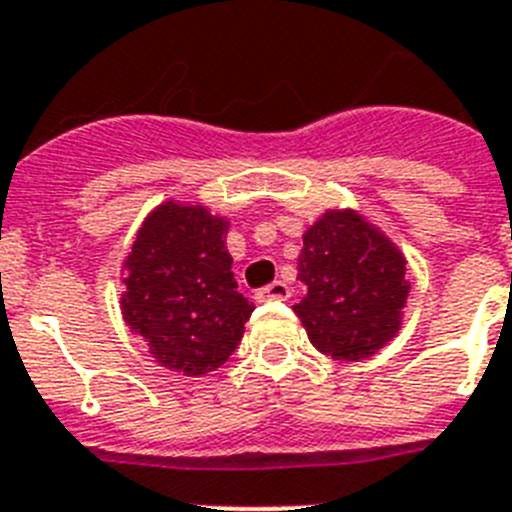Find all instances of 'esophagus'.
Masks as SVG:
<instances>
[{"mask_svg": "<svg viewBox=\"0 0 512 512\" xmlns=\"http://www.w3.org/2000/svg\"><path fill=\"white\" fill-rule=\"evenodd\" d=\"M288 296H291V288H288L283 281L270 283L268 288H260V291L255 293L257 301H286Z\"/></svg>", "mask_w": 512, "mask_h": 512, "instance_id": "34e87169", "label": "esophagus"}]
</instances>
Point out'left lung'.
Returning <instances> with one entry per match:
<instances>
[{
	"mask_svg": "<svg viewBox=\"0 0 512 512\" xmlns=\"http://www.w3.org/2000/svg\"><path fill=\"white\" fill-rule=\"evenodd\" d=\"M299 281L304 299L293 311L319 353L366 361L402 330L407 257L355 208H327L306 226Z\"/></svg>",
	"mask_w": 512,
	"mask_h": 512,
	"instance_id": "1",
	"label": "left lung"
}]
</instances>
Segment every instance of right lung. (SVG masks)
Instances as JSON below:
<instances>
[{
	"instance_id": "1",
	"label": "right lung",
	"mask_w": 512,
	"mask_h": 512,
	"mask_svg": "<svg viewBox=\"0 0 512 512\" xmlns=\"http://www.w3.org/2000/svg\"><path fill=\"white\" fill-rule=\"evenodd\" d=\"M226 234V216L170 198L146 213L121 265L123 322L190 379L229 361L255 309L237 291Z\"/></svg>"
}]
</instances>
